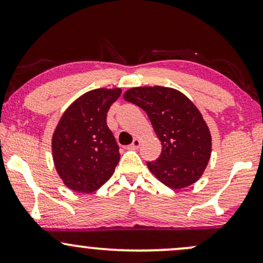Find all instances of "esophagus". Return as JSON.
I'll return each mask as SVG.
<instances>
[{
    "mask_svg": "<svg viewBox=\"0 0 263 263\" xmlns=\"http://www.w3.org/2000/svg\"><path fill=\"white\" fill-rule=\"evenodd\" d=\"M140 144H141V141L138 140V138H135L134 142H132V143L129 144L127 148H128V149H137L138 147H140Z\"/></svg>",
    "mask_w": 263,
    "mask_h": 263,
    "instance_id": "esophagus-1",
    "label": "esophagus"
}]
</instances>
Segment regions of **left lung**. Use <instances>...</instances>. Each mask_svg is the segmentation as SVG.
<instances>
[{
  "label": "left lung",
  "instance_id": "1",
  "mask_svg": "<svg viewBox=\"0 0 263 263\" xmlns=\"http://www.w3.org/2000/svg\"><path fill=\"white\" fill-rule=\"evenodd\" d=\"M125 100L146 111L162 144L149 171L172 189L185 188L201 177L211 153V136L201 114L178 90L164 86L134 87Z\"/></svg>",
  "mask_w": 263,
  "mask_h": 263
}]
</instances>
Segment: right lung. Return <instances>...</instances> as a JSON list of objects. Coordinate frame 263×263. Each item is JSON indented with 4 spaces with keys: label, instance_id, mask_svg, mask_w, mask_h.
<instances>
[{
    "label": "right lung",
    "instance_id": "add662e5",
    "mask_svg": "<svg viewBox=\"0 0 263 263\" xmlns=\"http://www.w3.org/2000/svg\"><path fill=\"white\" fill-rule=\"evenodd\" d=\"M121 89H96L75 100L62 116L52 140L53 159L68 188L98 190L112 176L120 161L119 144L106 116Z\"/></svg>",
    "mask_w": 263,
    "mask_h": 263
}]
</instances>
